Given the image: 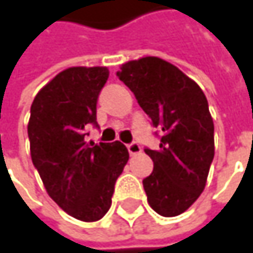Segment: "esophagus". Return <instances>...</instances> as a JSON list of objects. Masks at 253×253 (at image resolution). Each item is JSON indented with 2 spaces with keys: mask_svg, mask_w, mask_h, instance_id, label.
I'll list each match as a JSON object with an SVG mask.
<instances>
[{
  "mask_svg": "<svg viewBox=\"0 0 253 253\" xmlns=\"http://www.w3.org/2000/svg\"><path fill=\"white\" fill-rule=\"evenodd\" d=\"M127 151H128L130 155H137V154H140L142 148H140V145L137 142H131V143L127 145Z\"/></svg>",
  "mask_w": 253,
  "mask_h": 253,
  "instance_id": "obj_1",
  "label": "esophagus"
}]
</instances>
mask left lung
I'll list each match as a JSON object with an SVG mask.
<instances>
[{
  "label": "left lung",
  "mask_w": 253,
  "mask_h": 253,
  "mask_svg": "<svg viewBox=\"0 0 253 253\" xmlns=\"http://www.w3.org/2000/svg\"><path fill=\"white\" fill-rule=\"evenodd\" d=\"M149 116L158 149L145 148L154 171L143 178L151 208L163 217L184 212L202 193L214 160V123L202 89L176 66L145 57L117 72Z\"/></svg>",
  "instance_id": "1"
}]
</instances>
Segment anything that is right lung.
Here are the masks:
<instances>
[{"instance_id":"add662e5","label":"right lung","mask_w":253,"mask_h":253,"mask_svg":"<svg viewBox=\"0 0 253 253\" xmlns=\"http://www.w3.org/2000/svg\"><path fill=\"white\" fill-rule=\"evenodd\" d=\"M107 67H72L58 73L35 96L27 134L35 169L48 195L69 215L98 221L111 207L119 176L128 160L119 140L87 145L96 122L98 96Z\"/></svg>"}]
</instances>
